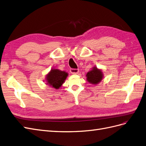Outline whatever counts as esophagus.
<instances>
[{
	"label": "esophagus",
	"mask_w": 146,
	"mask_h": 146,
	"mask_svg": "<svg viewBox=\"0 0 146 146\" xmlns=\"http://www.w3.org/2000/svg\"><path fill=\"white\" fill-rule=\"evenodd\" d=\"M70 72H71V73H72V74H78V73H79V70L75 69V68H71Z\"/></svg>",
	"instance_id": "1"
}]
</instances>
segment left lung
Returning a JSON list of instances; mask_svg holds the SVG:
<instances>
[{
  "instance_id": "1",
  "label": "left lung",
  "mask_w": 146,
  "mask_h": 146,
  "mask_svg": "<svg viewBox=\"0 0 146 146\" xmlns=\"http://www.w3.org/2000/svg\"><path fill=\"white\" fill-rule=\"evenodd\" d=\"M87 80L91 84H96L102 80L103 76L102 73L100 70L97 68H93V70L89 72L86 74Z\"/></svg>"
}]
</instances>
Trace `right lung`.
<instances>
[{
  "mask_svg": "<svg viewBox=\"0 0 146 146\" xmlns=\"http://www.w3.org/2000/svg\"><path fill=\"white\" fill-rule=\"evenodd\" d=\"M68 74L57 69H54L47 75V84L55 89H58L64 83Z\"/></svg>",
  "mask_w": 146,
  "mask_h": 146,
  "instance_id": "obj_1",
  "label": "right lung"
}]
</instances>
